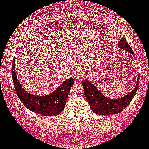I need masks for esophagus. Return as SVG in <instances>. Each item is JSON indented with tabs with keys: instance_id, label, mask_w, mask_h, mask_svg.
<instances>
[{
	"instance_id": "obj_1",
	"label": "esophagus",
	"mask_w": 149,
	"mask_h": 149,
	"mask_svg": "<svg viewBox=\"0 0 149 149\" xmlns=\"http://www.w3.org/2000/svg\"><path fill=\"white\" fill-rule=\"evenodd\" d=\"M85 76V71L83 69H80L77 72V73L75 74V78L77 79V80H81L83 79Z\"/></svg>"
}]
</instances>
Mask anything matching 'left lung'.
<instances>
[{"label": "left lung", "mask_w": 149, "mask_h": 149, "mask_svg": "<svg viewBox=\"0 0 149 149\" xmlns=\"http://www.w3.org/2000/svg\"><path fill=\"white\" fill-rule=\"evenodd\" d=\"M118 46L123 50L129 51L134 56V53L132 48L130 47L124 37L121 38ZM139 80V75L138 77L137 84L134 89L127 95L118 99H111L103 95L95 85L87 79H86L82 81L85 97L89 103L91 109L95 113L104 116L118 114L129 105L134 98L138 90Z\"/></svg>", "instance_id": "1"}]
</instances>
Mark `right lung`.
Listing matches in <instances>:
<instances>
[{
  "mask_svg": "<svg viewBox=\"0 0 149 149\" xmlns=\"http://www.w3.org/2000/svg\"><path fill=\"white\" fill-rule=\"evenodd\" d=\"M15 58L12 62L11 75L17 96L29 110L44 116H57L64 109L68 95L73 85L72 78L63 81L53 91L47 95L38 96L27 92L21 86L16 74Z\"/></svg>",
  "mask_w": 149,
  "mask_h": 149,
  "instance_id": "obj_1",
  "label": "right lung"
}]
</instances>
